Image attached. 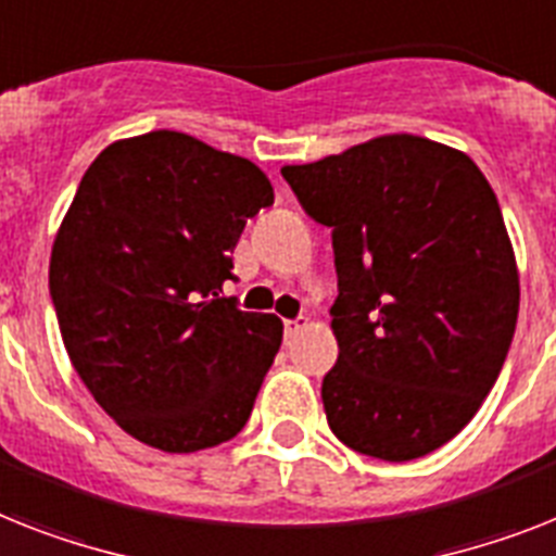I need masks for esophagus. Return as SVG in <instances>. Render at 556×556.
I'll list each match as a JSON object with an SVG mask.
<instances>
[{
    "label": "esophagus",
    "mask_w": 556,
    "mask_h": 556,
    "mask_svg": "<svg viewBox=\"0 0 556 556\" xmlns=\"http://www.w3.org/2000/svg\"><path fill=\"white\" fill-rule=\"evenodd\" d=\"M301 329H306V318H295V320H283V332L292 338V334H298Z\"/></svg>",
    "instance_id": "obj_1"
}]
</instances>
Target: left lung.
Here are the masks:
<instances>
[{
  "label": "left lung",
  "mask_w": 556,
  "mask_h": 556,
  "mask_svg": "<svg viewBox=\"0 0 556 556\" xmlns=\"http://www.w3.org/2000/svg\"><path fill=\"white\" fill-rule=\"evenodd\" d=\"M281 176L332 227L329 429L389 463L434 452L483 406L515 338L520 275L492 185L466 153L412 132Z\"/></svg>",
  "instance_id": "left-lung-1"
}]
</instances>
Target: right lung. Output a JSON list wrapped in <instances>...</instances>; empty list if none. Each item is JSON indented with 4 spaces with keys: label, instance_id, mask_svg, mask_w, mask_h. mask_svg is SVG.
<instances>
[{
    "label": "right lung",
    "instance_id": "obj_1",
    "mask_svg": "<svg viewBox=\"0 0 556 556\" xmlns=\"http://www.w3.org/2000/svg\"><path fill=\"white\" fill-rule=\"evenodd\" d=\"M273 199L250 159L176 130L113 141L87 167L50 298L81 383L144 446L201 452L250 420L283 324L218 292L247 218Z\"/></svg>",
    "mask_w": 556,
    "mask_h": 556
}]
</instances>
